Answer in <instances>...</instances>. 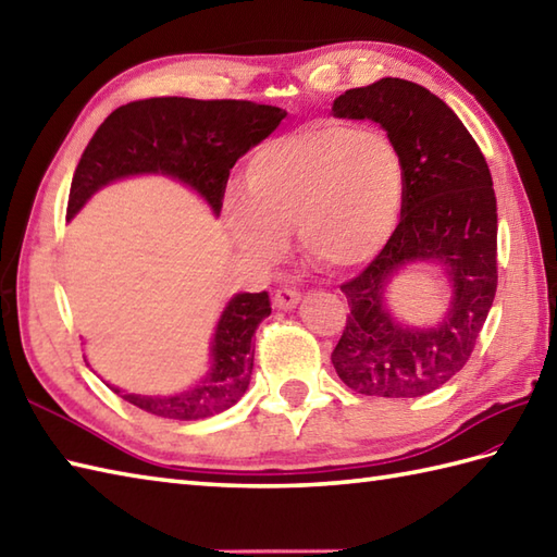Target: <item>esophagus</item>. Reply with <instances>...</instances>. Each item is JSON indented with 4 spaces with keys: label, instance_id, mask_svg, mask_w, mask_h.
<instances>
[{
    "label": "esophagus",
    "instance_id": "obj_1",
    "mask_svg": "<svg viewBox=\"0 0 557 557\" xmlns=\"http://www.w3.org/2000/svg\"><path fill=\"white\" fill-rule=\"evenodd\" d=\"M299 299H301V294H299L297 289H294V287L285 285V287H280V289L275 292V297H272V304H275L277 309L287 311V309H294V306L299 304Z\"/></svg>",
    "mask_w": 557,
    "mask_h": 557
}]
</instances>
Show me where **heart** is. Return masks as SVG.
Wrapping results in <instances>:
<instances>
[{
    "label": "heart",
    "mask_w": 557,
    "mask_h": 557,
    "mask_svg": "<svg viewBox=\"0 0 557 557\" xmlns=\"http://www.w3.org/2000/svg\"><path fill=\"white\" fill-rule=\"evenodd\" d=\"M405 160L395 140L345 122H313L270 138L246 162V198L224 206L232 236L272 260L282 234L297 230L301 251L333 268L371 260L405 210Z\"/></svg>",
    "instance_id": "obj_1"
}]
</instances>
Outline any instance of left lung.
I'll use <instances>...</instances> for the list:
<instances>
[{
  "label": "left lung",
  "mask_w": 557,
  "mask_h": 557,
  "mask_svg": "<svg viewBox=\"0 0 557 557\" xmlns=\"http://www.w3.org/2000/svg\"><path fill=\"white\" fill-rule=\"evenodd\" d=\"M335 116L371 120L405 160V210L395 234L339 289L349 315L333 366L342 383L369 397H421L465 369L498 287V208L476 140L429 88L381 78L333 102ZM441 259L456 285L454 309L437 329H401L382 299L394 272Z\"/></svg>",
  "instance_id": "left-lung-1"
}]
</instances>
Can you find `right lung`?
I'll return each instance as SVG.
<instances>
[{
    "mask_svg": "<svg viewBox=\"0 0 557 557\" xmlns=\"http://www.w3.org/2000/svg\"><path fill=\"white\" fill-rule=\"evenodd\" d=\"M287 112L248 100L150 98L116 108L92 134L71 180V220L100 186L128 174L160 172L188 184L220 212L230 170L248 148L275 132ZM270 315L268 292L236 294L224 309L212 369L196 387L174 397L122 393L138 409L162 419L196 421L230 409L246 393L253 371V335ZM116 395L120 389L112 387Z\"/></svg>",
    "mask_w": 557,
    "mask_h": 557,
    "instance_id": "1",
    "label": "right lung"
}]
</instances>
